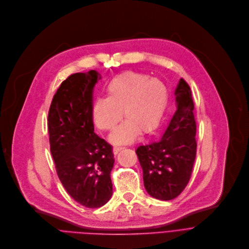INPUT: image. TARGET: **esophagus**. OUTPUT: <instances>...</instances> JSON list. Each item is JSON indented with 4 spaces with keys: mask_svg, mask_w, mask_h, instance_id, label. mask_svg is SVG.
Returning <instances> with one entry per match:
<instances>
[{
    "mask_svg": "<svg viewBox=\"0 0 249 249\" xmlns=\"http://www.w3.org/2000/svg\"><path fill=\"white\" fill-rule=\"evenodd\" d=\"M123 149H124V147H114L113 148V153L115 155H117L121 150H123Z\"/></svg>",
    "mask_w": 249,
    "mask_h": 249,
    "instance_id": "34e87169",
    "label": "esophagus"
}]
</instances>
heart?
Here are the masks:
<instances>
[{
	"instance_id": "obj_1",
	"label": "heart",
	"mask_w": 249,
	"mask_h": 249,
	"mask_svg": "<svg viewBox=\"0 0 249 249\" xmlns=\"http://www.w3.org/2000/svg\"><path fill=\"white\" fill-rule=\"evenodd\" d=\"M168 100L166 85L158 78L125 71L114 77L107 86V97L95 100L92 116L98 128L114 130L123 118L126 122L112 136L114 143L132 141L137 131L152 132L158 125Z\"/></svg>"
}]
</instances>
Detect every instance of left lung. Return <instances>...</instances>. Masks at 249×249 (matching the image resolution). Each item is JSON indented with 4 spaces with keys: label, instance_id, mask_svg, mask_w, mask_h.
Returning <instances> with one entry per match:
<instances>
[{
    "label": "left lung",
    "instance_id": "left-lung-1",
    "mask_svg": "<svg viewBox=\"0 0 249 249\" xmlns=\"http://www.w3.org/2000/svg\"><path fill=\"white\" fill-rule=\"evenodd\" d=\"M177 111L158 141L137 147L146 191L159 200H172L187 185L196 156V123L189 85L179 79L175 91Z\"/></svg>",
    "mask_w": 249,
    "mask_h": 249
}]
</instances>
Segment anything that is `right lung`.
<instances>
[{"instance_id":"right-lung-1","label":"right lung","mask_w":249,"mask_h":249,"mask_svg":"<svg viewBox=\"0 0 249 249\" xmlns=\"http://www.w3.org/2000/svg\"><path fill=\"white\" fill-rule=\"evenodd\" d=\"M96 71L70 75L57 90L48 114L50 149L58 177L73 199L87 207L105 205L113 194L112 146L94 132Z\"/></svg>"}]
</instances>
